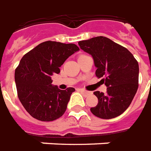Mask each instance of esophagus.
Instances as JSON below:
<instances>
[{
    "label": "esophagus",
    "instance_id": "obj_1",
    "mask_svg": "<svg viewBox=\"0 0 151 151\" xmlns=\"http://www.w3.org/2000/svg\"><path fill=\"white\" fill-rule=\"evenodd\" d=\"M79 91H80V92H81V93H82L84 95L90 94V92H89V91L84 90V89H83V88H80V89H79Z\"/></svg>",
    "mask_w": 151,
    "mask_h": 151
}]
</instances>
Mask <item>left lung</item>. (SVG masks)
Here are the masks:
<instances>
[{
	"label": "left lung",
	"instance_id": "8db88e82",
	"mask_svg": "<svg viewBox=\"0 0 151 151\" xmlns=\"http://www.w3.org/2000/svg\"><path fill=\"white\" fill-rule=\"evenodd\" d=\"M81 50L92 55L96 76L107 87L106 93L96 91L98 105L91 112L101 119H113L123 114L131 104L138 88L139 66L126 48L105 36L79 41Z\"/></svg>",
	"mask_w": 151,
	"mask_h": 151
}]
</instances>
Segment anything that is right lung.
<instances>
[{"label": "right lung", "mask_w": 151, "mask_h": 151, "mask_svg": "<svg viewBox=\"0 0 151 151\" xmlns=\"http://www.w3.org/2000/svg\"><path fill=\"white\" fill-rule=\"evenodd\" d=\"M80 50L75 44L45 41L27 53L15 69L18 97L27 111L40 121H53L63 115L74 88L61 90L52 85L51 76Z\"/></svg>", "instance_id": "add662e5"}]
</instances>
